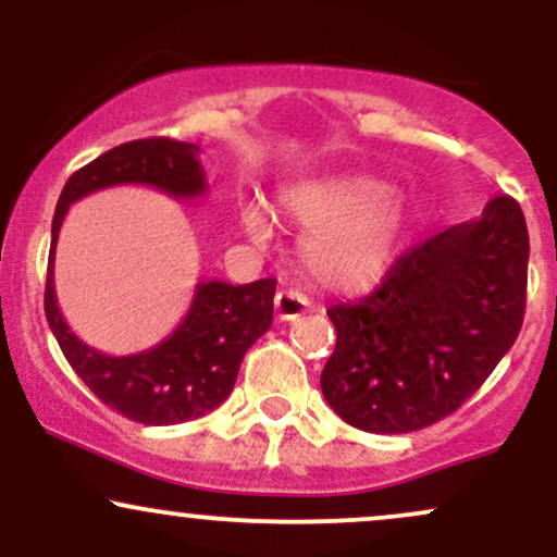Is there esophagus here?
<instances>
[{
    "label": "esophagus",
    "mask_w": 557,
    "mask_h": 557,
    "mask_svg": "<svg viewBox=\"0 0 557 557\" xmlns=\"http://www.w3.org/2000/svg\"><path fill=\"white\" fill-rule=\"evenodd\" d=\"M306 309H309V300H306L304 293L280 290L277 296H274V317H277L280 322H293V319L306 314Z\"/></svg>",
    "instance_id": "obj_1"
}]
</instances>
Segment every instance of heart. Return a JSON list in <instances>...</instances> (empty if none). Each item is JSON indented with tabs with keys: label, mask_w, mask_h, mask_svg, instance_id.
Returning <instances> with one entry per match:
<instances>
[{
	"label": "heart",
	"mask_w": 557,
	"mask_h": 557,
	"mask_svg": "<svg viewBox=\"0 0 557 557\" xmlns=\"http://www.w3.org/2000/svg\"><path fill=\"white\" fill-rule=\"evenodd\" d=\"M277 209L293 225L309 230L300 243L306 270L337 290H359L389 270L408 227L411 209L372 175L327 172L298 177L277 190ZM240 222L251 238L272 230L267 209L246 203Z\"/></svg>",
	"instance_id": "heart-1"
}]
</instances>
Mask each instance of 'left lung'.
<instances>
[{"label": "left lung", "mask_w": 557, "mask_h": 557, "mask_svg": "<svg viewBox=\"0 0 557 557\" xmlns=\"http://www.w3.org/2000/svg\"><path fill=\"white\" fill-rule=\"evenodd\" d=\"M527 270V220L510 196L403 253L372 296L327 311L337 330L322 372L332 411L374 434L417 432L458 411L519 337Z\"/></svg>", "instance_id": "8db88e82"}]
</instances>
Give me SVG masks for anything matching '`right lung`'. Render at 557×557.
Here are the masks:
<instances>
[{
  "label": "right lung",
  "mask_w": 557,
  "mask_h": 557,
  "mask_svg": "<svg viewBox=\"0 0 557 557\" xmlns=\"http://www.w3.org/2000/svg\"><path fill=\"white\" fill-rule=\"evenodd\" d=\"M196 144L144 138L120 144L70 175L52 220L44 311L75 374L101 403L125 419L149 426L181 424L214 411L233 393L246 350L270 330L277 280L248 285L222 280L198 283L188 314L154 348L110 356L91 348L67 327L54 293V251L67 209L83 196L114 185H149L190 201L207 194V177Z\"/></svg>",
  "instance_id": "add662e5"
}]
</instances>
